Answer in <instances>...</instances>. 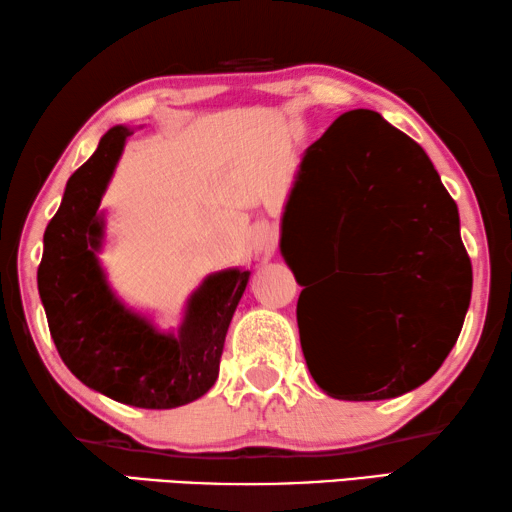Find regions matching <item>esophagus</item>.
I'll use <instances>...</instances> for the list:
<instances>
[{"label":"esophagus","mask_w":512,"mask_h":512,"mask_svg":"<svg viewBox=\"0 0 512 512\" xmlns=\"http://www.w3.org/2000/svg\"><path fill=\"white\" fill-rule=\"evenodd\" d=\"M249 242H251V247H254L256 254H270V251L274 249L276 233L267 222L254 224L249 231Z\"/></svg>","instance_id":"esophagus-1"}]
</instances>
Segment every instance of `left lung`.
Segmentation results:
<instances>
[{
    "label": "left lung",
    "instance_id": "obj_1",
    "mask_svg": "<svg viewBox=\"0 0 512 512\" xmlns=\"http://www.w3.org/2000/svg\"><path fill=\"white\" fill-rule=\"evenodd\" d=\"M304 199L329 249L315 276L333 279L329 300L304 288L297 301L308 372L345 401L420 388L454 349L472 299L458 206L431 158L379 113H342L299 163L281 220L288 265V213Z\"/></svg>",
    "mask_w": 512,
    "mask_h": 512
}]
</instances>
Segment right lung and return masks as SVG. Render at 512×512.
Segmentation results:
<instances>
[{
    "label": "right lung",
    "mask_w": 512,
    "mask_h": 512,
    "mask_svg": "<svg viewBox=\"0 0 512 512\" xmlns=\"http://www.w3.org/2000/svg\"><path fill=\"white\" fill-rule=\"evenodd\" d=\"M131 133L124 124L108 129L67 179L43 238L38 292L58 354L83 385L127 406L177 408L217 381L226 331L251 272L208 274L190 292L177 331H161L115 295L99 261L106 233L99 204Z\"/></svg>",
    "instance_id": "1"
}]
</instances>
